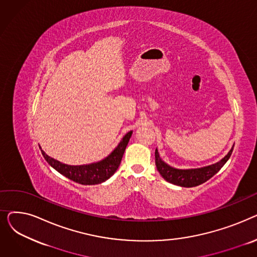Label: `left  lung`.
I'll list each match as a JSON object with an SVG mask.
<instances>
[{"label":"left lung","mask_w":257,"mask_h":257,"mask_svg":"<svg viewBox=\"0 0 257 257\" xmlns=\"http://www.w3.org/2000/svg\"><path fill=\"white\" fill-rule=\"evenodd\" d=\"M233 151V147L228 154L222 158L219 163L213 164L207 167L199 168V169H188V170H179L170 167L165 161L160 158L157 149L155 150V165L157 171L163 176L165 180L175 185H179L183 187H194L206 182L210 179L213 175L217 174L221 168L227 163L229 157L231 156Z\"/></svg>","instance_id":"obj_1"}]
</instances>
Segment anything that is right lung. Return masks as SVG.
<instances>
[{
	"instance_id": "right-lung-1",
	"label": "right lung",
	"mask_w": 257,
	"mask_h": 257,
	"mask_svg": "<svg viewBox=\"0 0 257 257\" xmlns=\"http://www.w3.org/2000/svg\"><path fill=\"white\" fill-rule=\"evenodd\" d=\"M131 136L132 131H129L123 138V140L119 142L115 149L106 158L98 161V163L89 165L69 166L48 156L43 150L42 154L52 168L62 174L66 178L83 185L99 184L109 179L117 170Z\"/></svg>"
}]
</instances>
